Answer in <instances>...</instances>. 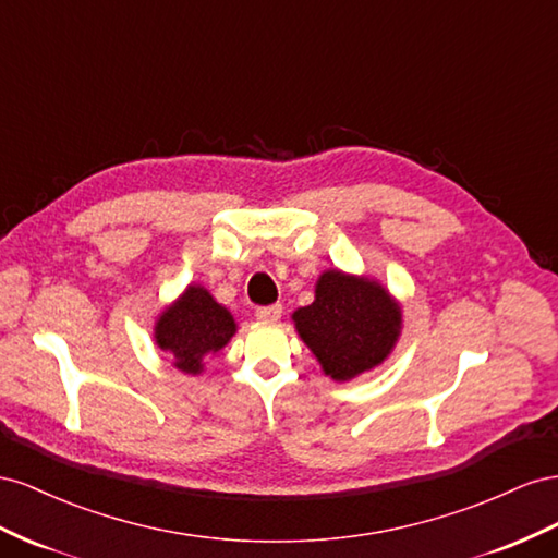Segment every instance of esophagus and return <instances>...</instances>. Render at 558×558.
Instances as JSON below:
<instances>
[{
    "mask_svg": "<svg viewBox=\"0 0 558 558\" xmlns=\"http://www.w3.org/2000/svg\"><path fill=\"white\" fill-rule=\"evenodd\" d=\"M280 315H282L280 304H270V306H259L257 308V317L264 323H276V320H280Z\"/></svg>",
    "mask_w": 558,
    "mask_h": 558,
    "instance_id": "obj_1",
    "label": "esophagus"
}]
</instances>
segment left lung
<instances>
[{
	"instance_id": "obj_1",
	"label": "left lung",
	"mask_w": 558,
	"mask_h": 558,
	"mask_svg": "<svg viewBox=\"0 0 558 558\" xmlns=\"http://www.w3.org/2000/svg\"><path fill=\"white\" fill-rule=\"evenodd\" d=\"M299 337L327 376L350 380L384 362L400 337L402 315L378 282L327 270L315 301L294 315Z\"/></svg>"
}]
</instances>
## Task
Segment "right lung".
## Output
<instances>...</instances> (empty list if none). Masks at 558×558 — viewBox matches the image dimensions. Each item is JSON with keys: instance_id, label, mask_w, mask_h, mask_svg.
Listing matches in <instances>:
<instances>
[{"instance_id": "add662e5", "label": "right lung", "mask_w": 558, "mask_h": 558, "mask_svg": "<svg viewBox=\"0 0 558 558\" xmlns=\"http://www.w3.org/2000/svg\"><path fill=\"white\" fill-rule=\"evenodd\" d=\"M235 333L231 313L203 288H189L156 323V343L184 374H198L203 357L225 348Z\"/></svg>"}]
</instances>
